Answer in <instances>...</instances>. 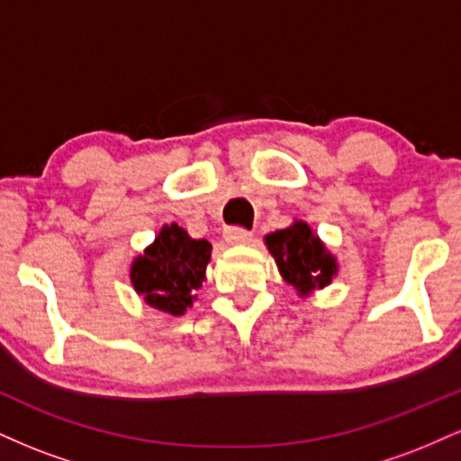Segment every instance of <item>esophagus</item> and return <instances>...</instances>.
Returning a JSON list of instances; mask_svg holds the SVG:
<instances>
[{"label":"esophagus","instance_id":"esophagus-1","mask_svg":"<svg viewBox=\"0 0 461 461\" xmlns=\"http://www.w3.org/2000/svg\"><path fill=\"white\" fill-rule=\"evenodd\" d=\"M225 240L230 242V245H249V242L253 240V234L245 227H227L225 230Z\"/></svg>","mask_w":461,"mask_h":461}]
</instances>
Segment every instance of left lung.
Segmentation results:
<instances>
[{
    "instance_id": "obj_1",
    "label": "left lung",
    "mask_w": 461,
    "mask_h": 461,
    "mask_svg": "<svg viewBox=\"0 0 461 461\" xmlns=\"http://www.w3.org/2000/svg\"><path fill=\"white\" fill-rule=\"evenodd\" d=\"M267 247L285 282L293 284L301 294L327 285L338 271L331 253H327L325 245L312 234L310 225L303 221L268 234Z\"/></svg>"
}]
</instances>
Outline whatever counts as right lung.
I'll return each mask as SVG.
<instances>
[{"instance_id": "obj_1", "label": "right lung", "mask_w": 461, "mask_h": 461, "mask_svg": "<svg viewBox=\"0 0 461 461\" xmlns=\"http://www.w3.org/2000/svg\"><path fill=\"white\" fill-rule=\"evenodd\" d=\"M212 245L193 240L179 225H164L156 242L131 264V284L147 305L179 316L193 305L205 279Z\"/></svg>"}]
</instances>
